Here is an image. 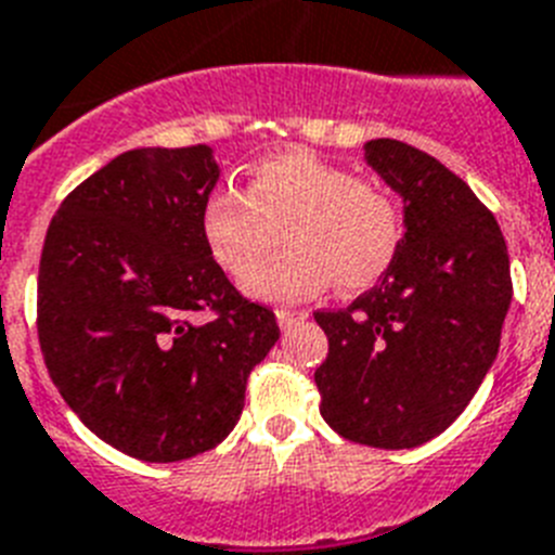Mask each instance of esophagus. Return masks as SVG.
<instances>
[{"label":"esophagus","instance_id":"34e87169","mask_svg":"<svg viewBox=\"0 0 555 555\" xmlns=\"http://www.w3.org/2000/svg\"><path fill=\"white\" fill-rule=\"evenodd\" d=\"M274 318H278V323H281L283 328H288V326H295L297 320H304L306 311H300V309H278V311H274Z\"/></svg>","mask_w":555,"mask_h":555}]
</instances>
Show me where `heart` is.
I'll use <instances>...</instances> for the list:
<instances>
[{
	"label": "heart",
	"instance_id": "1",
	"mask_svg": "<svg viewBox=\"0 0 555 555\" xmlns=\"http://www.w3.org/2000/svg\"><path fill=\"white\" fill-rule=\"evenodd\" d=\"M287 246L256 270L273 229ZM201 237L209 258L263 300H300L334 283L354 295L383 281L405 241L400 195L379 181L323 162L309 150L267 155L249 169L246 192L218 186L201 206Z\"/></svg>",
	"mask_w": 555,
	"mask_h": 555
}]
</instances>
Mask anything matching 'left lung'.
<instances>
[{
	"label": "left lung",
	"mask_w": 555,
	"mask_h": 555,
	"mask_svg": "<svg viewBox=\"0 0 555 555\" xmlns=\"http://www.w3.org/2000/svg\"><path fill=\"white\" fill-rule=\"evenodd\" d=\"M365 162L402 195L405 241L377 286L314 311L328 337L314 383L340 437L400 451L439 437L482 386L514 283L496 218L446 164L393 139L369 141Z\"/></svg>",
	"instance_id": "1"
}]
</instances>
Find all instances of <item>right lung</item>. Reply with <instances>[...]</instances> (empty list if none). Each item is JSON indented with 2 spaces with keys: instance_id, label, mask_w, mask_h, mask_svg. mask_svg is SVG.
<instances>
[{
  "instance_id": "1",
  "label": "right lung",
  "mask_w": 555,
  "mask_h": 555,
  "mask_svg": "<svg viewBox=\"0 0 555 555\" xmlns=\"http://www.w3.org/2000/svg\"><path fill=\"white\" fill-rule=\"evenodd\" d=\"M215 181L206 144L130 150L62 201L44 237L36 328L50 379L135 460H190L227 439L249 371L281 337L274 311L206 251L201 206Z\"/></svg>"
}]
</instances>
